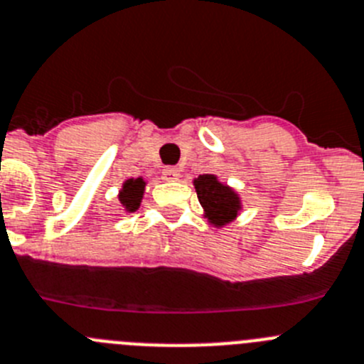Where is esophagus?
<instances>
[{
	"label": "esophagus",
	"instance_id": "34e87169",
	"mask_svg": "<svg viewBox=\"0 0 364 364\" xmlns=\"http://www.w3.org/2000/svg\"><path fill=\"white\" fill-rule=\"evenodd\" d=\"M179 168H176V166H165L163 168V178L166 179V181H178L179 179Z\"/></svg>",
	"mask_w": 364,
	"mask_h": 364
}]
</instances>
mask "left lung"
Wrapping results in <instances>:
<instances>
[{"mask_svg": "<svg viewBox=\"0 0 364 364\" xmlns=\"http://www.w3.org/2000/svg\"><path fill=\"white\" fill-rule=\"evenodd\" d=\"M198 199L201 203L205 218L214 225L223 227L237 218L241 210V199L235 190L228 185H223L214 174H203L194 179Z\"/></svg>", "mask_w": 364, "mask_h": 364, "instance_id": "8db88e82", "label": "left lung"}]
</instances>
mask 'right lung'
Here are the masks:
<instances>
[{"instance_id":"right-lung-1","label":"right lung","mask_w":364,"mask_h":364,"mask_svg":"<svg viewBox=\"0 0 364 364\" xmlns=\"http://www.w3.org/2000/svg\"><path fill=\"white\" fill-rule=\"evenodd\" d=\"M146 181L143 178L127 179L123 188L119 190V203L125 212H136L141 205L143 194H145Z\"/></svg>"}]
</instances>
